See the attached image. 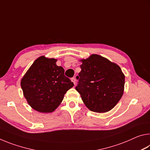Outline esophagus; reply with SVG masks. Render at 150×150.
Segmentation results:
<instances>
[{"instance_id":"esophagus-1","label":"esophagus","mask_w":150,"mask_h":150,"mask_svg":"<svg viewBox=\"0 0 150 150\" xmlns=\"http://www.w3.org/2000/svg\"><path fill=\"white\" fill-rule=\"evenodd\" d=\"M71 81H72V82H73V83H74V85H75V83H76V79H75V78H74V77L72 78V79H71Z\"/></svg>"}]
</instances>
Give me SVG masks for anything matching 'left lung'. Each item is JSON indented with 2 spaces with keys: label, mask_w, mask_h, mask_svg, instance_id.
<instances>
[{
  "label": "left lung",
  "mask_w": 150,
  "mask_h": 150,
  "mask_svg": "<svg viewBox=\"0 0 150 150\" xmlns=\"http://www.w3.org/2000/svg\"><path fill=\"white\" fill-rule=\"evenodd\" d=\"M81 72L75 89L86 106L95 112L112 109L123 95L125 76L115 63L97 54L81 59Z\"/></svg>",
  "instance_id": "1"
}]
</instances>
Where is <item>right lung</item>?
<instances>
[{
  "label": "right lung",
  "mask_w": 150,
  "mask_h": 150,
  "mask_svg": "<svg viewBox=\"0 0 150 150\" xmlns=\"http://www.w3.org/2000/svg\"><path fill=\"white\" fill-rule=\"evenodd\" d=\"M56 62L54 58L38 57L20 83L28 103L40 112H54L62 102L66 92L74 85Z\"/></svg>",
  "instance_id": "right-lung-1"
}]
</instances>
